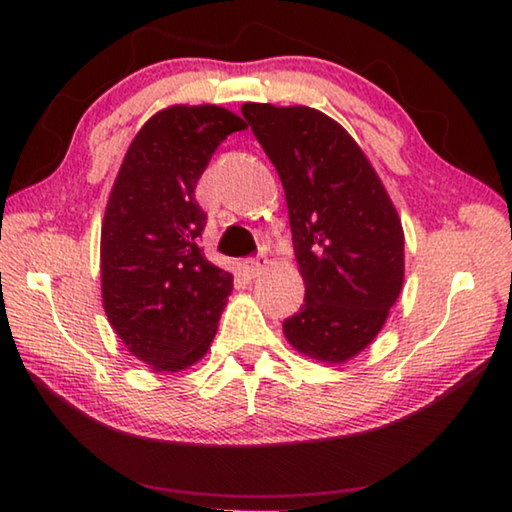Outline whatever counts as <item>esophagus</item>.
<instances>
[{"instance_id": "1", "label": "esophagus", "mask_w": 512, "mask_h": 512, "mask_svg": "<svg viewBox=\"0 0 512 512\" xmlns=\"http://www.w3.org/2000/svg\"><path fill=\"white\" fill-rule=\"evenodd\" d=\"M241 268H244V273H246L248 277H257V275H262L264 264L259 262V259H246V262L241 264Z\"/></svg>"}]
</instances>
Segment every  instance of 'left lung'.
<instances>
[{
    "mask_svg": "<svg viewBox=\"0 0 512 512\" xmlns=\"http://www.w3.org/2000/svg\"><path fill=\"white\" fill-rule=\"evenodd\" d=\"M287 196L305 305L284 320L302 357L345 363L377 339L404 284L400 214L368 155L309 106H241Z\"/></svg>",
    "mask_w": 512,
    "mask_h": 512,
    "instance_id": "left-lung-1",
    "label": "left lung"
}]
</instances>
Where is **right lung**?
Returning <instances> with one entry per match:
<instances>
[{"instance_id":"1","label":"right lung","mask_w":512,"mask_h":512,"mask_svg":"<svg viewBox=\"0 0 512 512\" xmlns=\"http://www.w3.org/2000/svg\"><path fill=\"white\" fill-rule=\"evenodd\" d=\"M228 108H162L137 131L101 221V300L126 350L153 372L201 361L232 293V275L207 262L205 212L194 189L225 137L244 131Z\"/></svg>"}]
</instances>
